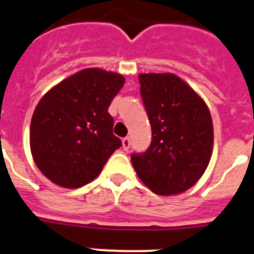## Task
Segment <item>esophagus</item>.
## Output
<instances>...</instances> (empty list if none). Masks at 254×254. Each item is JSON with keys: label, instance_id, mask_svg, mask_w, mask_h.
Returning a JSON list of instances; mask_svg holds the SVG:
<instances>
[{"label": "esophagus", "instance_id": "34e87169", "mask_svg": "<svg viewBox=\"0 0 254 254\" xmlns=\"http://www.w3.org/2000/svg\"><path fill=\"white\" fill-rule=\"evenodd\" d=\"M122 148L127 151L129 148H130V138L129 137H125V138H122Z\"/></svg>", "mask_w": 254, "mask_h": 254}]
</instances>
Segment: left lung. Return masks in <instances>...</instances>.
I'll return each mask as SVG.
<instances>
[{"label": "left lung", "instance_id": "8db88e82", "mask_svg": "<svg viewBox=\"0 0 254 254\" xmlns=\"http://www.w3.org/2000/svg\"><path fill=\"white\" fill-rule=\"evenodd\" d=\"M140 91L152 127V142L133 153L142 183L159 195L185 192L200 179L213 153L207 105L175 74H140Z\"/></svg>", "mask_w": 254, "mask_h": 254}]
</instances>
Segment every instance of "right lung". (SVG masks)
Here are the masks:
<instances>
[{
    "instance_id": "obj_1",
    "label": "right lung",
    "mask_w": 254,
    "mask_h": 254,
    "mask_svg": "<svg viewBox=\"0 0 254 254\" xmlns=\"http://www.w3.org/2000/svg\"><path fill=\"white\" fill-rule=\"evenodd\" d=\"M125 83L117 72L86 68L54 86L33 112L29 144L41 174L64 189L94 180L121 140L108 109Z\"/></svg>"
}]
</instances>
